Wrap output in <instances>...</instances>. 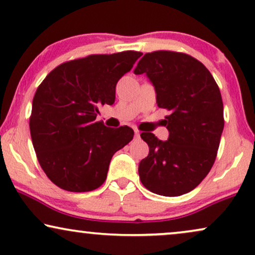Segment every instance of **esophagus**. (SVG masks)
Wrapping results in <instances>:
<instances>
[{
  "label": "esophagus",
  "instance_id": "1",
  "mask_svg": "<svg viewBox=\"0 0 255 255\" xmlns=\"http://www.w3.org/2000/svg\"><path fill=\"white\" fill-rule=\"evenodd\" d=\"M134 137L135 138H140V131L137 130V128H134Z\"/></svg>",
  "mask_w": 255,
  "mask_h": 255
}]
</instances>
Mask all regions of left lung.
Wrapping results in <instances>:
<instances>
[{
	"instance_id": "left-lung-1",
	"label": "left lung",
	"mask_w": 255,
	"mask_h": 255,
	"mask_svg": "<svg viewBox=\"0 0 255 255\" xmlns=\"http://www.w3.org/2000/svg\"><path fill=\"white\" fill-rule=\"evenodd\" d=\"M134 74H146L159 108L169 111L165 127L168 139L142 132L149 152L139 163L146 189L162 196L189 193L210 172L224 128L219 88L208 68L189 54L172 51L146 53Z\"/></svg>"
}]
</instances>
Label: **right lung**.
<instances>
[{"label":"right lung","instance_id":"add662e5","mask_svg":"<svg viewBox=\"0 0 255 255\" xmlns=\"http://www.w3.org/2000/svg\"><path fill=\"white\" fill-rule=\"evenodd\" d=\"M141 54L125 51L64 62L38 87L30 133L38 161L55 186L85 193L106 181L111 158L132 140L133 130L95 122L99 107L114 104L118 80Z\"/></svg>","mask_w":255,"mask_h":255}]
</instances>
